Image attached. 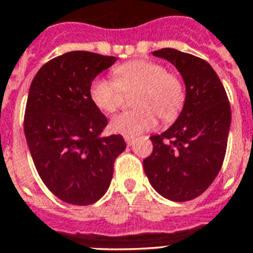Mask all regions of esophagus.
Instances as JSON below:
<instances>
[{"label": "esophagus", "instance_id": "1", "mask_svg": "<svg viewBox=\"0 0 253 253\" xmlns=\"http://www.w3.org/2000/svg\"><path fill=\"white\" fill-rule=\"evenodd\" d=\"M125 140H126V143H127V146H131V144H132V143H134V136H125Z\"/></svg>", "mask_w": 253, "mask_h": 253}]
</instances>
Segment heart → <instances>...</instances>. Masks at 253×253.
<instances>
[{
    "label": "heart",
    "mask_w": 253,
    "mask_h": 253,
    "mask_svg": "<svg viewBox=\"0 0 253 253\" xmlns=\"http://www.w3.org/2000/svg\"><path fill=\"white\" fill-rule=\"evenodd\" d=\"M115 81L98 77L89 87L95 106L105 113H115L122 106L123 93L136 90L132 105L136 109L125 111L111 121L115 132L135 136L154 128L156 114L163 122H173L185 103V86L180 77L167 72L160 63L132 60L115 67Z\"/></svg>",
    "instance_id": "obj_1"
}]
</instances>
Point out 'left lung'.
Here are the masks:
<instances>
[{
  "label": "left lung",
  "mask_w": 253,
  "mask_h": 253,
  "mask_svg": "<svg viewBox=\"0 0 253 253\" xmlns=\"http://www.w3.org/2000/svg\"><path fill=\"white\" fill-rule=\"evenodd\" d=\"M152 55L176 67L186 95L176 122L150 138L154 150L143 160V168L160 196L185 202L201 196L222 168L231 109L227 93L208 61L174 48H162Z\"/></svg>",
  "instance_id": "8db88e82"
}]
</instances>
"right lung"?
I'll list each match as a JSON object with an SVG mask.
<instances>
[{
    "mask_svg": "<svg viewBox=\"0 0 253 253\" xmlns=\"http://www.w3.org/2000/svg\"><path fill=\"white\" fill-rule=\"evenodd\" d=\"M117 57L72 51L45 63L34 77L25 111V135L39 176L67 204L97 202L110 186L122 135L101 136L106 117L89 87Z\"/></svg>",
    "mask_w": 253,
    "mask_h": 253,
    "instance_id": "obj_1",
    "label": "right lung"
}]
</instances>
